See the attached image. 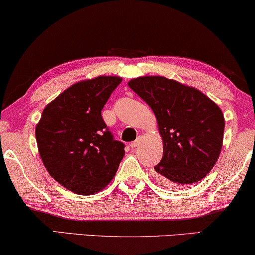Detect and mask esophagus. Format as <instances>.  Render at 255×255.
Instances as JSON below:
<instances>
[{
    "instance_id": "esophagus-1",
    "label": "esophagus",
    "mask_w": 255,
    "mask_h": 255,
    "mask_svg": "<svg viewBox=\"0 0 255 255\" xmlns=\"http://www.w3.org/2000/svg\"><path fill=\"white\" fill-rule=\"evenodd\" d=\"M140 140H141V137H140V135H139V137H138L137 139H135V140H134V141H132V142H131V144H130V146H131V147H132V148L137 147V146L139 145V142H140Z\"/></svg>"
}]
</instances>
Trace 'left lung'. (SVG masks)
Wrapping results in <instances>:
<instances>
[{"label":"left lung","instance_id":"left-lung-1","mask_svg":"<svg viewBox=\"0 0 255 255\" xmlns=\"http://www.w3.org/2000/svg\"><path fill=\"white\" fill-rule=\"evenodd\" d=\"M128 87L151 107L163 141L155 179L187 186L203 179L217 161L225 121L222 110L200 90L163 76H142Z\"/></svg>","mask_w":255,"mask_h":255}]
</instances>
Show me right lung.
Wrapping results in <instances>:
<instances>
[{
  "label": "right lung",
  "instance_id": "obj_1",
  "mask_svg": "<svg viewBox=\"0 0 255 255\" xmlns=\"http://www.w3.org/2000/svg\"><path fill=\"white\" fill-rule=\"evenodd\" d=\"M121 82L117 76L78 82L41 114L36 127L40 158L50 175L73 193L102 190L123 159L125 145L115 140L101 115Z\"/></svg>",
  "mask_w": 255,
  "mask_h": 255
}]
</instances>
